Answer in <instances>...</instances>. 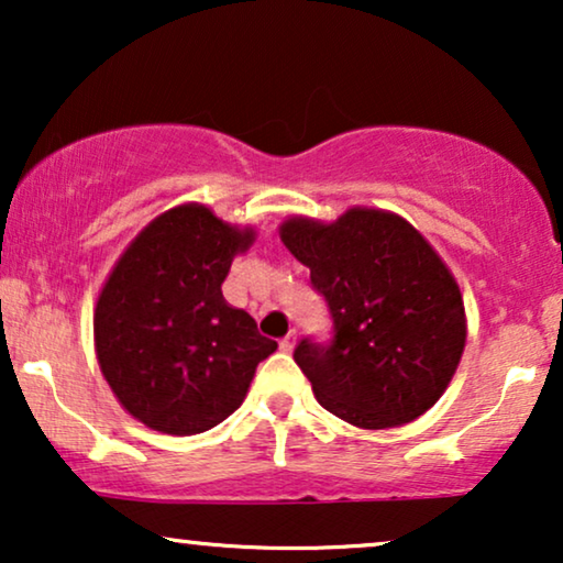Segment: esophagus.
<instances>
[{"mask_svg": "<svg viewBox=\"0 0 563 563\" xmlns=\"http://www.w3.org/2000/svg\"><path fill=\"white\" fill-rule=\"evenodd\" d=\"M295 343H297V335H295V330H289V333L287 335H284L282 338V341H279V349L282 351H291V349H295Z\"/></svg>", "mask_w": 563, "mask_h": 563, "instance_id": "34e87169", "label": "esophagus"}]
</instances>
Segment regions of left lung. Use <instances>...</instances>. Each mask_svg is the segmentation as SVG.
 <instances>
[{
  "label": "left lung",
  "instance_id": "8db88e82",
  "mask_svg": "<svg viewBox=\"0 0 563 563\" xmlns=\"http://www.w3.org/2000/svg\"><path fill=\"white\" fill-rule=\"evenodd\" d=\"M279 235L325 297L333 338H302L295 361L314 397L351 426L397 428L449 387L466 343L459 284L395 212L353 207L335 222L289 218Z\"/></svg>",
  "mask_w": 563,
  "mask_h": 563
}]
</instances>
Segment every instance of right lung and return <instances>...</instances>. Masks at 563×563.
<instances>
[{
    "label": "right lung",
    "instance_id": "1",
    "mask_svg": "<svg viewBox=\"0 0 563 563\" xmlns=\"http://www.w3.org/2000/svg\"><path fill=\"white\" fill-rule=\"evenodd\" d=\"M251 228L179 205L148 222L128 245L95 310L99 368L120 405L158 433H205L245 399L276 341L222 297Z\"/></svg>",
    "mask_w": 563,
    "mask_h": 563
}]
</instances>
